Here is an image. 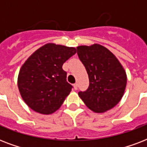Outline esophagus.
I'll return each instance as SVG.
<instances>
[{
  "mask_svg": "<svg viewBox=\"0 0 147 147\" xmlns=\"http://www.w3.org/2000/svg\"><path fill=\"white\" fill-rule=\"evenodd\" d=\"M73 87H74V89L75 90H77L78 89V84H74L73 85Z\"/></svg>",
  "mask_w": 147,
  "mask_h": 147,
  "instance_id": "obj_1",
  "label": "esophagus"
}]
</instances>
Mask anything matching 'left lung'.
Returning <instances> with one entry per match:
<instances>
[{
	"instance_id": "obj_1",
	"label": "left lung",
	"mask_w": 147,
	"mask_h": 147,
	"mask_svg": "<svg viewBox=\"0 0 147 147\" xmlns=\"http://www.w3.org/2000/svg\"><path fill=\"white\" fill-rule=\"evenodd\" d=\"M77 53L85 65L89 87L78 96L90 110L104 113L116 106L123 97L127 74L117 58L100 44L78 46Z\"/></svg>"
}]
</instances>
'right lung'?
Here are the masks:
<instances>
[{"label":"right lung","mask_w":147,"mask_h":147,"mask_svg":"<svg viewBox=\"0 0 147 147\" xmlns=\"http://www.w3.org/2000/svg\"><path fill=\"white\" fill-rule=\"evenodd\" d=\"M76 53L75 47L47 43L36 50L20 69L17 85L29 107L42 114L56 111L70 94L62 65Z\"/></svg>","instance_id":"add662e5"}]
</instances>
